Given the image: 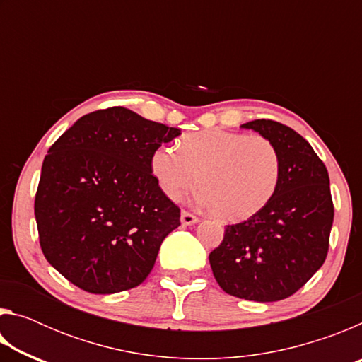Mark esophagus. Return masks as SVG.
<instances>
[{"label":"esophagus","instance_id":"1","mask_svg":"<svg viewBox=\"0 0 362 362\" xmlns=\"http://www.w3.org/2000/svg\"><path fill=\"white\" fill-rule=\"evenodd\" d=\"M180 220H182L183 225H193V223H198L199 222V218L196 217V216H193V214L188 212V211H182Z\"/></svg>","mask_w":362,"mask_h":362}]
</instances>
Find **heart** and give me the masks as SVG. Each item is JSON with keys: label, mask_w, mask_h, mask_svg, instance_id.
I'll return each instance as SVG.
<instances>
[{"label": "heart", "mask_w": 362, "mask_h": 362, "mask_svg": "<svg viewBox=\"0 0 362 362\" xmlns=\"http://www.w3.org/2000/svg\"><path fill=\"white\" fill-rule=\"evenodd\" d=\"M177 148L159 146L151 156V173L169 199L180 201L199 180V203L238 222L260 212L276 193L281 159L267 137L209 129L187 134Z\"/></svg>", "instance_id": "1"}]
</instances>
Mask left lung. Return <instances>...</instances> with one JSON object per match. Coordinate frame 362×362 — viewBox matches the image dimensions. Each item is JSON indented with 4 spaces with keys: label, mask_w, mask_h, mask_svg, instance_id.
<instances>
[{
    "label": "left lung",
    "mask_w": 362,
    "mask_h": 362,
    "mask_svg": "<svg viewBox=\"0 0 362 362\" xmlns=\"http://www.w3.org/2000/svg\"><path fill=\"white\" fill-rule=\"evenodd\" d=\"M241 127L276 145L279 183L260 212L226 225L209 262L218 286L230 296L278 302L305 286L327 257L334 222L329 174L311 145L289 126L255 119Z\"/></svg>",
    "instance_id": "8db88e82"
}]
</instances>
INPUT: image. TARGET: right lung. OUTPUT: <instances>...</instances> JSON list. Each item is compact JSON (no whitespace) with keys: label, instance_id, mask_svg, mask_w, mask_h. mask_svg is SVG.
<instances>
[{"label":"right lung","instance_id":"right-lung-1","mask_svg":"<svg viewBox=\"0 0 362 362\" xmlns=\"http://www.w3.org/2000/svg\"><path fill=\"white\" fill-rule=\"evenodd\" d=\"M177 136V127L112 107L81 116L49 148L35 196L40 246L79 289L115 293L150 274L180 225L151 156Z\"/></svg>","mask_w":362,"mask_h":362}]
</instances>
